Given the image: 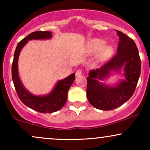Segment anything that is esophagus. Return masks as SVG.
<instances>
[{"label": "esophagus", "instance_id": "obj_1", "mask_svg": "<svg viewBox=\"0 0 150 150\" xmlns=\"http://www.w3.org/2000/svg\"><path fill=\"white\" fill-rule=\"evenodd\" d=\"M75 75H76V77L81 76V75H82V70H77L76 71V73H75Z\"/></svg>", "mask_w": 150, "mask_h": 150}]
</instances>
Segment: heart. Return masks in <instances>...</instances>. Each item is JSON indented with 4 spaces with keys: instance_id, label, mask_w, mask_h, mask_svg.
Returning <instances> with one entry per match:
<instances>
[{
    "instance_id": "heart-1",
    "label": "heart",
    "mask_w": 150,
    "mask_h": 150,
    "mask_svg": "<svg viewBox=\"0 0 150 150\" xmlns=\"http://www.w3.org/2000/svg\"><path fill=\"white\" fill-rule=\"evenodd\" d=\"M104 40L99 39H94L89 41L87 44V52L89 54H93L98 52L97 61L103 62L107 60L113 54V49L110 45H104Z\"/></svg>"
}]
</instances>
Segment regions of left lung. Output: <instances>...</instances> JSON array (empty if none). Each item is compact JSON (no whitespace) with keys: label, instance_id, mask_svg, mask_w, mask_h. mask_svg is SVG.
<instances>
[{"label":"left lung","instance_id":"1","mask_svg":"<svg viewBox=\"0 0 150 150\" xmlns=\"http://www.w3.org/2000/svg\"><path fill=\"white\" fill-rule=\"evenodd\" d=\"M119 37L117 54L107 63L96 70H91L87 77V97L98 109L109 111L121 106L133 94L141 71V61L135 42L123 32ZM123 70L125 80L115 86L106 85L101 81L108 78L112 71Z\"/></svg>","mask_w":150,"mask_h":150}]
</instances>
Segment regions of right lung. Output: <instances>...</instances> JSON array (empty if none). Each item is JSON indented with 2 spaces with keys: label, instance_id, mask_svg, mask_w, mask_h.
<instances>
[{
  "label": "right lung",
  "instance_id": "obj_1",
  "mask_svg": "<svg viewBox=\"0 0 150 150\" xmlns=\"http://www.w3.org/2000/svg\"><path fill=\"white\" fill-rule=\"evenodd\" d=\"M51 38L52 34L49 31H37L29 34L18 43L12 65V78L20 99L29 108L43 113L56 112L64 106L68 99V90L75 80V73H72L63 80H58L53 90L48 94L42 96L34 95L24 87L20 80L18 75V58L22 49L27 44L28 41L32 39H49Z\"/></svg>",
  "mask_w": 150,
  "mask_h": 150
}]
</instances>
